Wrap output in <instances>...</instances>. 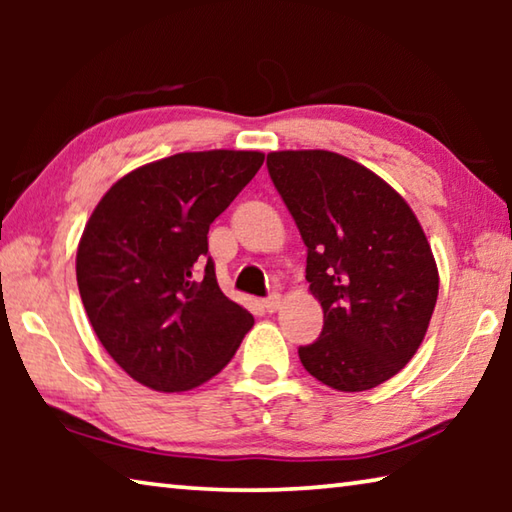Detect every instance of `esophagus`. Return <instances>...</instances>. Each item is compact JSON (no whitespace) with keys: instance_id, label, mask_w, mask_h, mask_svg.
<instances>
[{"instance_id":"obj_1","label":"esophagus","mask_w":512,"mask_h":512,"mask_svg":"<svg viewBox=\"0 0 512 512\" xmlns=\"http://www.w3.org/2000/svg\"><path fill=\"white\" fill-rule=\"evenodd\" d=\"M264 307H266V311H277L282 307V298H280V293H271V296H268L266 300H264Z\"/></svg>"}]
</instances>
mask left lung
Returning a JSON list of instances; mask_svg holds the SVG:
<instances>
[{
  "label": "left lung",
  "instance_id": "1",
  "mask_svg": "<svg viewBox=\"0 0 512 512\" xmlns=\"http://www.w3.org/2000/svg\"><path fill=\"white\" fill-rule=\"evenodd\" d=\"M268 173L307 246L323 332L298 354L311 377L370 391L418 352L438 300V266L409 203L332 151H273Z\"/></svg>",
  "mask_w": 512,
  "mask_h": 512
}]
</instances>
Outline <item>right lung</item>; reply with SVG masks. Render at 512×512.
I'll list each match as a JSON object with an SVG mask.
<instances>
[{
    "mask_svg": "<svg viewBox=\"0 0 512 512\" xmlns=\"http://www.w3.org/2000/svg\"><path fill=\"white\" fill-rule=\"evenodd\" d=\"M262 164L264 153L225 149L144 164L85 225L76 253L85 314L110 357L153 391L219 375L255 323L219 289L207 232Z\"/></svg>",
    "mask_w": 512,
    "mask_h": 512,
    "instance_id": "1",
    "label": "right lung"
}]
</instances>
